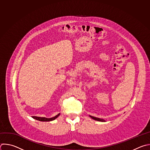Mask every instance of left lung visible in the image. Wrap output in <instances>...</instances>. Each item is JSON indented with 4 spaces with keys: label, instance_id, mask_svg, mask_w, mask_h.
Here are the masks:
<instances>
[{
    "label": "left lung",
    "instance_id": "left-lung-1",
    "mask_svg": "<svg viewBox=\"0 0 150 150\" xmlns=\"http://www.w3.org/2000/svg\"><path fill=\"white\" fill-rule=\"evenodd\" d=\"M89 117L92 118V119H93V120H95V121H101V122H105V121L104 120H103V119H101V118H96V117H93V116H91V115H89Z\"/></svg>",
    "mask_w": 150,
    "mask_h": 150
}]
</instances>
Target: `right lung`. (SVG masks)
Masks as SVG:
<instances>
[{
    "label": "right lung",
    "mask_w": 150,
    "mask_h": 150,
    "mask_svg": "<svg viewBox=\"0 0 150 150\" xmlns=\"http://www.w3.org/2000/svg\"><path fill=\"white\" fill-rule=\"evenodd\" d=\"M60 114H58V115H57L56 116L52 117V118H45V117H35V116H33L32 118L36 120H38V121H53L54 120H55L58 117V116H59Z\"/></svg>",
    "instance_id": "obj_1"
}]
</instances>
